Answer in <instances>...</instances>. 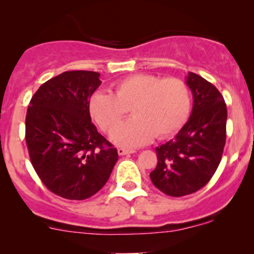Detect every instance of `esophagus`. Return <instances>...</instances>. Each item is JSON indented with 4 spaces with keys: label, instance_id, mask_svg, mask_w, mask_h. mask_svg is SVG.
<instances>
[{
    "label": "esophagus",
    "instance_id": "obj_1",
    "mask_svg": "<svg viewBox=\"0 0 254 254\" xmlns=\"http://www.w3.org/2000/svg\"><path fill=\"white\" fill-rule=\"evenodd\" d=\"M132 153H135V150L125 149V148H118L119 155H129V154H132Z\"/></svg>",
    "mask_w": 254,
    "mask_h": 254
}]
</instances>
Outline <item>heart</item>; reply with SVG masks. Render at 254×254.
Instances as JSON below:
<instances>
[{"mask_svg":"<svg viewBox=\"0 0 254 254\" xmlns=\"http://www.w3.org/2000/svg\"><path fill=\"white\" fill-rule=\"evenodd\" d=\"M88 106L92 118L105 131L112 130L130 109L132 118L116 127L112 139L135 147L147 143L154 133L159 138L176 133L188 121L191 97L179 78L135 74L116 82L113 94L94 93Z\"/></svg>","mask_w":254,"mask_h":254,"instance_id":"obj_1","label":"heart"}]
</instances>
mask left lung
I'll list each match as a JSON object with an SVG mask.
<instances>
[{"label": "left lung", "mask_w": 254, "mask_h": 254, "mask_svg": "<svg viewBox=\"0 0 254 254\" xmlns=\"http://www.w3.org/2000/svg\"><path fill=\"white\" fill-rule=\"evenodd\" d=\"M186 84L193 95L188 123L173 139L155 148L154 185L172 197L191 194L205 186L216 172L226 144L227 106L214 84L189 72Z\"/></svg>", "instance_id": "left-lung-1"}]
</instances>
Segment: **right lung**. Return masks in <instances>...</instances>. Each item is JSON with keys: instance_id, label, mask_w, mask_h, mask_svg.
Returning a JSON list of instances; mask_svg holds the SVG:
<instances>
[{"instance_id": "right-lung-1", "label": "right lung", "mask_w": 254, "mask_h": 254, "mask_svg": "<svg viewBox=\"0 0 254 254\" xmlns=\"http://www.w3.org/2000/svg\"><path fill=\"white\" fill-rule=\"evenodd\" d=\"M99 77L95 71H64L39 87L27 109L25 137L32 166L49 190L66 199L97 193L118 160L117 149L89 115Z\"/></svg>"}]
</instances>
